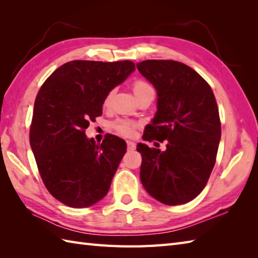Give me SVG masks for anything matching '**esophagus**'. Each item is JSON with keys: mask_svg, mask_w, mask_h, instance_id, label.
I'll return each mask as SVG.
<instances>
[{"mask_svg": "<svg viewBox=\"0 0 258 258\" xmlns=\"http://www.w3.org/2000/svg\"><path fill=\"white\" fill-rule=\"evenodd\" d=\"M126 144H127V150H128V151H133V150H135V147H136V145H135V143H134V142H131V141H127V142H126Z\"/></svg>", "mask_w": 258, "mask_h": 258, "instance_id": "obj_1", "label": "esophagus"}]
</instances>
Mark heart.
<instances>
[{
  "mask_svg": "<svg viewBox=\"0 0 258 258\" xmlns=\"http://www.w3.org/2000/svg\"><path fill=\"white\" fill-rule=\"evenodd\" d=\"M133 91L135 93L136 97H139L140 95L144 94L145 92L153 91L152 85L149 83V82L145 80H135L133 82ZM114 91L111 90L106 93V95L104 96L103 100V106H107L109 102H111V98L113 96ZM140 126L139 122H135V120L132 119H127V118H118L116 120H114L112 123V128L119 135L123 136H127V138H131L135 134V131Z\"/></svg>",
  "mask_w": 258,
  "mask_h": 258,
  "instance_id": "heart-1",
  "label": "heart"
}]
</instances>
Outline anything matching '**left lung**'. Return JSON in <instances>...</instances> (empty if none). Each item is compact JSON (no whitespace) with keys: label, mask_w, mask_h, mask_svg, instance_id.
Segmentation results:
<instances>
[{"label":"left lung","mask_w":258,"mask_h":258,"mask_svg":"<svg viewBox=\"0 0 258 258\" xmlns=\"http://www.w3.org/2000/svg\"><path fill=\"white\" fill-rule=\"evenodd\" d=\"M136 67L158 95L156 116L143 140H167L165 152L138 145L141 182L163 204H185L204 189L216 162L221 119L215 96L199 73L180 62L146 59Z\"/></svg>","instance_id":"obj_1"}]
</instances>
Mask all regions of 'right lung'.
Returning a JSON list of instances; mask_svg holds the SVG:
<instances>
[{"label": "right lung", "mask_w": 258, "mask_h": 258, "mask_svg": "<svg viewBox=\"0 0 258 258\" xmlns=\"http://www.w3.org/2000/svg\"><path fill=\"white\" fill-rule=\"evenodd\" d=\"M135 70L132 61H71L48 76L38 91L30 144L50 194L70 207L95 204L107 194L125 141L108 134L102 144L85 130L102 115L104 96Z\"/></svg>", "instance_id": "obj_1"}]
</instances>
